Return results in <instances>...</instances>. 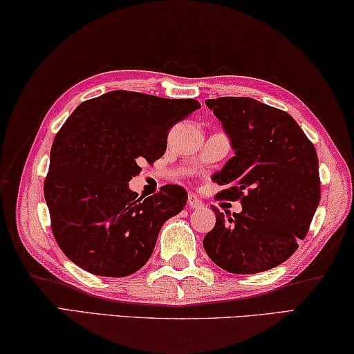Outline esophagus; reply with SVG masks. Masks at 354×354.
Returning <instances> with one entry per match:
<instances>
[{
  "mask_svg": "<svg viewBox=\"0 0 354 354\" xmlns=\"http://www.w3.org/2000/svg\"><path fill=\"white\" fill-rule=\"evenodd\" d=\"M188 207L191 208V210H198V208L204 207V202H202V201L198 198V196L189 194V196H188Z\"/></svg>",
  "mask_w": 354,
  "mask_h": 354,
  "instance_id": "obj_1",
  "label": "esophagus"
}]
</instances>
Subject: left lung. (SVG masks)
Listing matches in <instances>:
<instances>
[{
	"label": "left lung",
	"mask_w": 354,
	"mask_h": 354,
	"mask_svg": "<svg viewBox=\"0 0 354 354\" xmlns=\"http://www.w3.org/2000/svg\"><path fill=\"white\" fill-rule=\"evenodd\" d=\"M205 105L221 120L235 156L215 174L227 188L216 199L240 201L241 212L213 207L216 224L204 249L219 268L235 274L271 270L308 235L320 204L314 144L290 114L249 97H219Z\"/></svg>",
	"instance_id": "1"
}]
</instances>
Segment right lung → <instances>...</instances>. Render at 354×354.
<instances>
[{"mask_svg":"<svg viewBox=\"0 0 354 354\" xmlns=\"http://www.w3.org/2000/svg\"><path fill=\"white\" fill-rule=\"evenodd\" d=\"M199 108L194 98L111 91L71 114L51 146L44 194L55 240L75 265L108 277L146 265L161 225L183 210L188 194L165 185L139 198L129 182L141 161L165 155L171 127Z\"/></svg>","mask_w":354,"mask_h":354,"instance_id":"right-lung-1","label":"right lung"}]
</instances>
